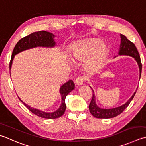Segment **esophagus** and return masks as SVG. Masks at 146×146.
<instances>
[{"label":"esophagus","instance_id":"34e87169","mask_svg":"<svg viewBox=\"0 0 146 146\" xmlns=\"http://www.w3.org/2000/svg\"><path fill=\"white\" fill-rule=\"evenodd\" d=\"M84 81H85V78H84V77L80 76V77H78V78L76 79L75 84L76 85H78V86H80V85H83V84H84Z\"/></svg>","mask_w":146,"mask_h":146}]
</instances>
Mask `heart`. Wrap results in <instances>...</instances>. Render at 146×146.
<instances>
[{
	"label": "heart",
	"mask_w": 146,
	"mask_h": 146,
	"mask_svg": "<svg viewBox=\"0 0 146 146\" xmlns=\"http://www.w3.org/2000/svg\"><path fill=\"white\" fill-rule=\"evenodd\" d=\"M108 54L107 45L101 39L92 38L76 43L71 50V58L74 62H85V69L92 73L101 70Z\"/></svg>",
	"instance_id": "1"
}]
</instances>
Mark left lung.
Instances as JSON below:
<instances>
[{
    "mask_svg": "<svg viewBox=\"0 0 146 146\" xmlns=\"http://www.w3.org/2000/svg\"><path fill=\"white\" fill-rule=\"evenodd\" d=\"M121 36V44L120 47H119V50L118 52V55L119 56H129L135 59L139 68V71H140V78L141 76V72H142V63L141 61V58H140L139 53L138 52L137 49L135 47V44L130 42L129 40L127 39V38L125 35H120ZM116 56H115L116 58ZM90 87L92 88L90 86ZM137 91V90H136ZM136 91L133 93L132 96L128 99V101L125 102L124 104H123L120 106L116 107L114 108H111V109H102V108H99L98 106V105L96 103V97L94 96V94H93L92 100L89 104V108L90 112L92 114L93 116L97 118H104V119H108V118H114L118 116L129 105L130 102L134 98V96L135 95ZM92 92L94 93V90H92Z\"/></svg>",
    "mask_w": 146,
    "mask_h": 146,
    "instance_id": "left-lung-1",
    "label": "left lung"
}]
</instances>
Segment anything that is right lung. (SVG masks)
Segmentation results:
<instances>
[{
  "instance_id": "obj_1",
  "label": "right lung",
  "mask_w": 146,
  "mask_h": 146,
  "mask_svg": "<svg viewBox=\"0 0 146 146\" xmlns=\"http://www.w3.org/2000/svg\"><path fill=\"white\" fill-rule=\"evenodd\" d=\"M54 36L52 33L48 32L46 31H39L33 32L30 34L28 36L24 37V38L19 40V42L17 43L15 47L14 48L13 51L12 56H11V61L9 63V69L11 70V66H12L13 61L14 58V56L16 55L17 54L22 52L26 50L30 49L34 47H55L56 44V42L54 41ZM74 88H75V84L73 80L68 81L64 84L62 86L60 87L59 92L61 95V104L58 110L52 113H46L38 110L37 109H35L32 107H30V106L25 104V102H23L21 99H19L21 101L24 105L29 110L31 113L35 114V115L39 117H41L43 118L47 119H55L61 117L63 115L66 110V104H65V99L66 97L71 92Z\"/></svg>"
}]
</instances>
